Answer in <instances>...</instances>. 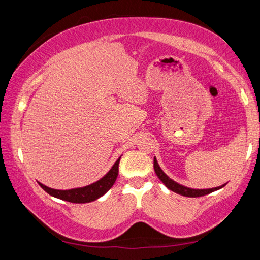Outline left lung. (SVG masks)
<instances>
[{"label":"left lung","instance_id":"8db88e82","mask_svg":"<svg viewBox=\"0 0 260 260\" xmlns=\"http://www.w3.org/2000/svg\"><path fill=\"white\" fill-rule=\"evenodd\" d=\"M153 169H155L157 177L160 179V181L164 183L165 186L170 189V190H172V191L177 192V193H179V195H182V196L201 197V196L208 195V193H210V192L218 190V189L225 186V184H223V186H221V187H215V188H211V189H191V188L184 187V186H182V184H179L178 182L173 181L172 179H170L164 172H162V170L160 169L159 165H158L156 158H153Z\"/></svg>","mask_w":260,"mask_h":260}]
</instances>
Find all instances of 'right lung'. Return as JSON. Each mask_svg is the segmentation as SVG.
Instances as JSON below:
<instances>
[{
	"label": "right lung",
	"mask_w": 260,
	"mask_h": 260,
	"mask_svg": "<svg viewBox=\"0 0 260 260\" xmlns=\"http://www.w3.org/2000/svg\"><path fill=\"white\" fill-rule=\"evenodd\" d=\"M120 158L121 157L118 158L117 161L111 167V170L102 179L89 184V186L69 189V190H57V189L49 188L40 182H39V184H40L43 190L47 191L49 195L56 197V199L71 202V203H89V202H93L100 199L101 196H103L113 186V183L116 182L118 172H119L118 167H119Z\"/></svg>",
	"instance_id": "obj_1"
}]
</instances>
